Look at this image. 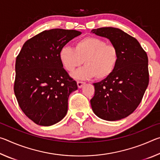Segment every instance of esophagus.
Instances as JSON below:
<instances>
[{
    "label": "esophagus",
    "instance_id": "esophagus-1",
    "mask_svg": "<svg viewBox=\"0 0 160 160\" xmlns=\"http://www.w3.org/2000/svg\"><path fill=\"white\" fill-rule=\"evenodd\" d=\"M85 82H82V81H78L77 82V85H78V87L79 88H82V86L85 85Z\"/></svg>",
    "mask_w": 160,
    "mask_h": 160
}]
</instances>
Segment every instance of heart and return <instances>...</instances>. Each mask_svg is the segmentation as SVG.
<instances>
[{"label":"heart","instance_id":"heart-1","mask_svg":"<svg viewBox=\"0 0 160 160\" xmlns=\"http://www.w3.org/2000/svg\"><path fill=\"white\" fill-rule=\"evenodd\" d=\"M119 58L118 48L112 44L96 37H87L75 43V48L63 47L59 51V60L67 71L85 63V66L72 74L76 79L86 80L95 77L99 80L108 78L114 71Z\"/></svg>","mask_w":160,"mask_h":160}]
</instances>
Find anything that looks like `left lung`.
Here are the masks:
<instances>
[{"instance_id":"left-lung-1","label":"left lung","mask_w":160,"mask_h":160,"mask_svg":"<svg viewBox=\"0 0 160 160\" xmlns=\"http://www.w3.org/2000/svg\"><path fill=\"white\" fill-rule=\"evenodd\" d=\"M91 32L109 39L119 53L112 74L93 84L95 91L90 100L92 109L104 120H120L136 109L148 88V55L135 38L120 29L101 28Z\"/></svg>"}]
</instances>
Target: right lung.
I'll list each match as a JSON object with an SVG mask.
<instances>
[{"label": "right lung", "instance_id": "obj_1", "mask_svg": "<svg viewBox=\"0 0 160 160\" xmlns=\"http://www.w3.org/2000/svg\"><path fill=\"white\" fill-rule=\"evenodd\" d=\"M80 34L72 29L43 31L28 39L17 56L16 99L24 113L38 125H53L66 115L68 97L78 85L62 66L59 51Z\"/></svg>", "mask_w": 160, "mask_h": 160}]
</instances>
